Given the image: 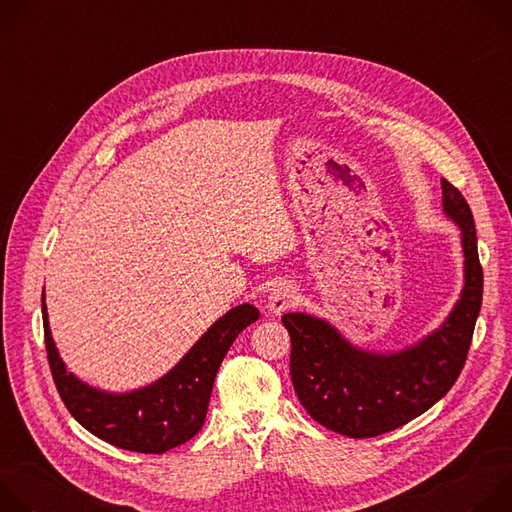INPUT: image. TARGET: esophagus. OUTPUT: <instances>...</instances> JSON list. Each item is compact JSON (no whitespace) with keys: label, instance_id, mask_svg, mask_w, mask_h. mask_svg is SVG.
Instances as JSON below:
<instances>
[{"label":"esophagus","instance_id":"obj_1","mask_svg":"<svg viewBox=\"0 0 512 512\" xmlns=\"http://www.w3.org/2000/svg\"><path fill=\"white\" fill-rule=\"evenodd\" d=\"M296 302H298V289L291 283L283 281L271 289V294L267 298V308L271 314H281Z\"/></svg>","mask_w":512,"mask_h":512}]
</instances>
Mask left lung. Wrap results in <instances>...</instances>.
Masks as SVG:
<instances>
[{
	"instance_id": "obj_1",
	"label": "left lung",
	"mask_w": 512,
	"mask_h": 512,
	"mask_svg": "<svg viewBox=\"0 0 512 512\" xmlns=\"http://www.w3.org/2000/svg\"><path fill=\"white\" fill-rule=\"evenodd\" d=\"M444 212L462 231L464 289L446 322L421 342L379 354L352 346L326 320L283 314L291 338V383L306 411L348 437H375L425 413L458 381L482 306V265L472 210L442 180Z\"/></svg>"
}]
</instances>
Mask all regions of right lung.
Wrapping results in <instances>:
<instances>
[{
    "mask_svg": "<svg viewBox=\"0 0 512 512\" xmlns=\"http://www.w3.org/2000/svg\"><path fill=\"white\" fill-rule=\"evenodd\" d=\"M257 318L259 310L251 304L229 310L168 375L143 389L115 395L93 389L66 371L48 328L42 296L48 364L62 403L99 440L139 454H164L202 429L218 367L235 338Z\"/></svg>",
    "mask_w": 512,
    "mask_h": 512,
    "instance_id": "1",
    "label": "right lung"
}]
</instances>
